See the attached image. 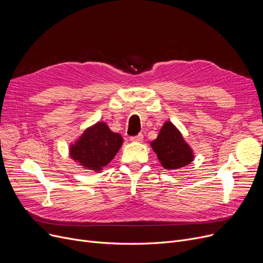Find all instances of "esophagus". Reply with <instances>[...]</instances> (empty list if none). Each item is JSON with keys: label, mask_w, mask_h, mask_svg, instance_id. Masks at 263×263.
I'll use <instances>...</instances> for the list:
<instances>
[{"label": "esophagus", "mask_w": 263, "mask_h": 263, "mask_svg": "<svg viewBox=\"0 0 263 263\" xmlns=\"http://www.w3.org/2000/svg\"><path fill=\"white\" fill-rule=\"evenodd\" d=\"M143 140V135L142 134H139L137 136H134V137H130V141L132 142H141Z\"/></svg>", "instance_id": "obj_1"}]
</instances>
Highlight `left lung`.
Segmentation results:
<instances>
[{
	"label": "left lung",
	"instance_id": "8db88e82",
	"mask_svg": "<svg viewBox=\"0 0 263 263\" xmlns=\"http://www.w3.org/2000/svg\"><path fill=\"white\" fill-rule=\"evenodd\" d=\"M160 165L167 170H176L190 165L194 152L180 130L167 121L159 130L157 138L151 142Z\"/></svg>",
	"mask_w": 263,
	"mask_h": 263
}]
</instances>
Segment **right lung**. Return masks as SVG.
Returning <instances> with one entry per match:
<instances>
[{"instance_id":"right-lung-1","label":"right lung","mask_w":263,"mask_h":263,"mask_svg":"<svg viewBox=\"0 0 263 263\" xmlns=\"http://www.w3.org/2000/svg\"><path fill=\"white\" fill-rule=\"evenodd\" d=\"M122 143L120 134L111 132L105 122H97L70 144L69 154L86 170L99 172L115 158Z\"/></svg>"}]
</instances>
